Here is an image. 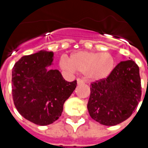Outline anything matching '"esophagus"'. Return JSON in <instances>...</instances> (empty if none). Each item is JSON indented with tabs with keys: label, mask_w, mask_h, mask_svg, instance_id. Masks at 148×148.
<instances>
[{
	"label": "esophagus",
	"mask_w": 148,
	"mask_h": 148,
	"mask_svg": "<svg viewBox=\"0 0 148 148\" xmlns=\"http://www.w3.org/2000/svg\"><path fill=\"white\" fill-rule=\"evenodd\" d=\"M77 82L78 85H81V84H83L84 83V81L82 79H81V78H78L77 80Z\"/></svg>",
	"instance_id": "obj_1"
}]
</instances>
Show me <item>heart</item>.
I'll list each match as a JSON object with an SVG mask.
<instances>
[{"label": "heart", "mask_w": 148, "mask_h": 148, "mask_svg": "<svg viewBox=\"0 0 148 148\" xmlns=\"http://www.w3.org/2000/svg\"><path fill=\"white\" fill-rule=\"evenodd\" d=\"M60 67L69 73L75 71L85 74L89 80L98 81L106 78L115 66L114 58L109 53L79 51L71 55L69 60L62 57Z\"/></svg>", "instance_id": "heart-1"}]
</instances>
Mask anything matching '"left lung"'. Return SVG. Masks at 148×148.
<instances>
[{"mask_svg":"<svg viewBox=\"0 0 148 148\" xmlns=\"http://www.w3.org/2000/svg\"><path fill=\"white\" fill-rule=\"evenodd\" d=\"M141 93L138 65L132 60L121 62L106 78L90 84V116L106 126L121 124L136 109Z\"/></svg>","mask_w":148,"mask_h":148,"instance_id":"obj_1","label":"left lung"}]
</instances>
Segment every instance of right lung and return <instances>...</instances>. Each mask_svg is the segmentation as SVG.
Here are the masks:
<instances>
[{
  "instance_id": "add662e5",
  "label": "right lung",
  "mask_w": 148,
  "mask_h": 148,
  "mask_svg": "<svg viewBox=\"0 0 148 148\" xmlns=\"http://www.w3.org/2000/svg\"><path fill=\"white\" fill-rule=\"evenodd\" d=\"M53 52L40 51L25 55L12 68L13 102L27 121L48 125L61 116L65 101L77 86V81H66L58 70H47L51 65Z\"/></svg>"
}]
</instances>
